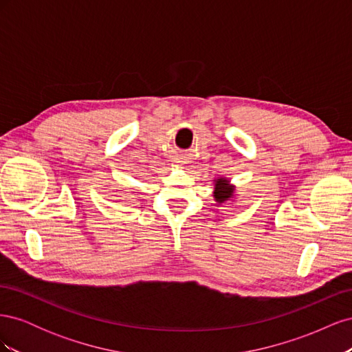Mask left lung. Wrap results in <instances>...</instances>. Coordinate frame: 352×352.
Segmentation results:
<instances>
[{
	"label": "left lung",
	"instance_id": "1",
	"mask_svg": "<svg viewBox=\"0 0 352 352\" xmlns=\"http://www.w3.org/2000/svg\"><path fill=\"white\" fill-rule=\"evenodd\" d=\"M233 194V188L228 185L226 179H217L216 189H214V197L219 202L228 201Z\"/></svg>",
	"mask_w": 352,
	"mask_h": 352
}]
</instances>
